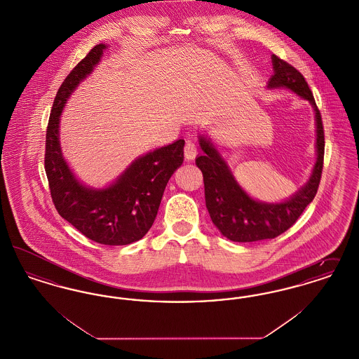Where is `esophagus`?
<instances>
[{
    "label": "esophagus",
    "instance_id": "esophagus-1",
    "mask_svg": "<svg viewBox=\"0 0 359 359\" xmlns=\"http://www.w3.org/2000/svg\"><path fill=\"white\" fill-rule=\"evenodd\" d=\"M198 154V145L195 141L192 140H188L186 141V145H184V156L187 160H194L195 156Z\"/></svg>",
    "mask_w": 359,
    "mask_h": 359
}]
</instances>
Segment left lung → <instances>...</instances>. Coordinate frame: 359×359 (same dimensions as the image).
I'll list each match as a JSON object with an SVG mask.
<instances>
[{
    "mask_svg": "<svg viewBox=\"0 0 359 359\" xmlns=\"http://www.w3.org/2000/svg\"><path fill=\"white\" fill-rule=\"evenodd\" d=\"M274 74L269 88L285 87L307 100L316 118V163L307 184L292 198L281 203H262L252 199L239 187L222 156L212 142L199 136L203 151L196 157V165L203 173L205 207L212 223L226 238L234 242H255L278 237L299 219L315 198L320 183L325 158V130L320 111L304 76L278 56H272Z\"/></svg>",
    "mask_w": 359,
    "mask_h": 359,
    "instance_id": "left-lung-1",
    "label": "left lung"
}]
</instances>
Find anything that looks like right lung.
<instances>
[{
    "instance_id": "1",
    "label": "right lung",
    "mask_w": 359,
    "mask_h": 359,
    "mask_svg": "<svg viewBox=\"0 0 359 359\" xmlns=\"http://www.w3.org/2000/svg\"><path fill=\"white\" fill-rule=\"evenodd\" d=\"M95 46L59 87L46 133L44 168L59 215L94 242L120 246L142 238L152 227L165 186L184 158V140L138 157L116 183L103 189L81 184L63 158L59 118L71 93L101 60Z\"/></svg>"
}]
</instances>
